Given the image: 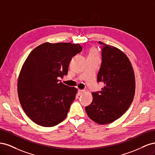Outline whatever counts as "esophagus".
<instances>
[{"mask_svg":"<svg viewBox=\"0 0 155 155\" xmlns=\"http://www.w3.org/2000/svg\"><path fill=\"white\" fill-rule=\"evenodd\" d=\"M85 92V91H83V90H79L78 91V94L79 95V96H81V95H82Z\"/></svg>","mask_w":155,"mask_h":155,"instance_id":"esophagus-1","label":"esophagus"}]
</instances>
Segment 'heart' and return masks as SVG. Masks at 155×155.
<instances>
[{
	"label": "heart",
	"mask_w": 155,
	"mask_h": 155,
	"mask_svg": "<svg viewBox=\"0 0 155 155\" xmlns=\"http://www.w3.org/2000/svg\"><path fill=\"white\" fill-rule=\"evenodd\" d=\"M91 54L92 55H95V51H92V53H91Z\"/></svg>",
	"instance_id": "heart-1"
}]
</instances>
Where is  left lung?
Returning a JSON list of instances; mask_svg holds the SVG:
<instances>
[{
  "label": "left lung",
  "mask_w": 155,
  "mask_h": 155,
  "mask_svg": "<svg viewBox=\"0 0 155 155\" xmlns=\"http://www.w3.org/2000/svg\"><path fill=\"white\" fill-rule=\"evenodd\" d=\"M98 43L102 46L97 79L105 87L92 92V102L85 110L91 120L104 125L113 122L127 110L134 96L135 78L132 65L123 51L101 41Z\"/></svg>",
  "instance_id": "left-lung-1"
}]
</instances>
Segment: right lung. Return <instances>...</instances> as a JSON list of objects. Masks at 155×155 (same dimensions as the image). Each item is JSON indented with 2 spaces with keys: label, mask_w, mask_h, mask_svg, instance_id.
I'll use <instances>...</instances> for the list:
<instances>
[{
  "label": "right lung",
  "mask_w": 155,
  "mask_h": 155,
  "mask_svg": "<svg viewBox=\"0 0 155 155\" xmlns=\"http://www.w3.org/2000/svg\"><path fill=\"white\" fill-rule=\"evenodd\" d=\"M82 50L79 44L45 43L33 50L21 70L17 90L21 105L35 124L53 127L63 121L77 89L64 85L70 61Z\"/></svg>",
  "instance_id": "1"
}]
</instances>
